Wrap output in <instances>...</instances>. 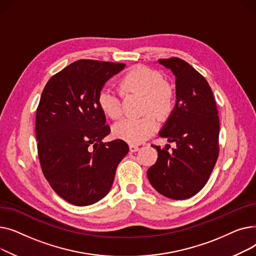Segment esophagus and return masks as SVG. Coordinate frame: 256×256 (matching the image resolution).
Returning <instances> with one entry per match:
<instances>
[{
  "label": "esophagus",
  "mask_w": 256,
  "mask_h": 256,
  "mask_svg": "<svg viewBox=\"0 0 256 256\" xmlns=\"http://www.w3.org/2000/svg\"><path fill=\"white\" fill-rule=\"evenodd\" d=\"M139 150V147L137 145H134V144H130V152H136Z\"/></svg>",
  "instance_id": "34e87169"
}]
</instances>
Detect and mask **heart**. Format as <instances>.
<instances>
[{"label":"heart","mask_w":256,"mask_h":256,"mask_svg":"<svg viewBox=\"0 0 256 256\" xmlns=\"http://www.w3.org/2000/svg\"><path fill=\"white\" fill-rule=\"evenodd\" d=\"M124 96L138 94L143 96L142 113L152 112L160 118L168 117L174 109L176 96L173 89L165 83V78L158 70L144 65L134 66L119 82ZM96 104L100 112L111 119L122 115V104L117 94L110 88L104 87L98 92ZM156 130V121L152 114L140 119L126 118L113 126V135L130 144H139Z\"/></svg>","instance_id":"heart-1"}]
</instances>
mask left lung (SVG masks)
<instances>
[{
	"label": "left lung",
	"instance_id": "left-lung-1",
	"mask_svg": "<svg viewBox=\"0 0 256 256\" xmlns=\"http://www.w3.org/2000/svg\"><path fill=\"white\" fill-rule=\"evenodd\" d=\"M176 76V104L160 136L176 144L169 152L152 145L158 160L148 170L152 186L162 195L182 200L208 182L219 156L220 122L216 100L202 74L182 59H160Z\"/></svg>",
	"mask_w": 256,
	"mask_h": 256
}]
</instances>
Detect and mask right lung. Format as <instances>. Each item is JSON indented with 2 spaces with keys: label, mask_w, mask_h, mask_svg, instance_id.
Here are the masks:
<instances>
[{
  "label": "right lung",
  "mask_w": 256,
  "mask_h": 256,
  "mask_svg": "<svg viewBox=\"0 0 256 256\" xmlns=\"http://www.w3.org/2000/svg\"><path fill=\"white\" fill-rule=\"evenodd\" d=\"M124 67L78 60L54 74L42 93L35 122L40 166L52 190L72 204L90 206L109 193L128 152L122 140L102 141L110 126L96 104L98 92Z\"/></svg>",
  "instance_id": "add662e5"
}]
</instances>
